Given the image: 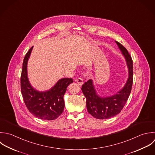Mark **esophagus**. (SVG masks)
Masks as SVG:
<instances>
[{
	"label": "esophagus",
	"instance_id": "34e87169",
	"mask_svg": "<svg viewBox=\"0 0 155 155\" xmlns=\"http://www.w3.org/2000/svg\"><path fill=\"white\" fill-rule=\"evenodd\" d=\"M75 81H76L80 86H81V85L83 84V79H82L81 78H80V77L77 78V79L75 80Z\"/></svg>",
	"mask_w": 155,
	"mask_h": 155
}]
</instances>
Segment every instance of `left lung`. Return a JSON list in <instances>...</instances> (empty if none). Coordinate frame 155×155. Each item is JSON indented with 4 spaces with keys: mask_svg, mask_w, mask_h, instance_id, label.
Listing matches in <instances>:
<instances>
[{
    "mask_svg": "<svg viewBox=\"0 0 155 155\" xmlns=\"http://www.w3.org/2000/svg\"><path fill=\"white\" fill-rule=\"evenodd\" d=\"M124 55L129 69V78L124 87L117 94L111 97H99L94 89L91 80L85 82L81 87L86 101L88 112L94 118L100 120L108 119L121 112L130 94L133 84V61L126 48L115 41Z\"/></svg>",
    "mask_w": 155,
    "mask_h": 155,
    "instance_id": "obj_1",
    "label": "left lung"
}]
</instances>
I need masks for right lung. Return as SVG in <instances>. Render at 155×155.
Returning a JSON list of instances; mask_svg holds the SVG:
<instances>
[{"label":"right lung","instance_id":"add662e5","mask_svg":"<svg viewBox=\"0 0 155 155\" xmlns=\"http://www.w3.org/2000/svg\"><path fill=\"white\" fill-rule=\"evenodd\" d=\"M33 46L26 54L20 78L21 92L28 110L35 117L45 120H54L63 112V100L67 87L73 83L72 78L58 80L56 84L46 92H38L30 85L27 77V63Z\"/></svg>","mask_w":155,"mask_h":155}]
</instances>
